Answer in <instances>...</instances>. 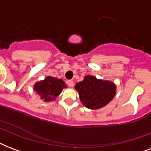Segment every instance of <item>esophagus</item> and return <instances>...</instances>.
<instances>
[{
	"label": "esophagus",
	"mask_w": 151,
	"mask_h": 151,
	"mask_svg": "<svg viewBox=\"0 0 151 151\" xmlns=\"http://www.w3.org/2000/svg\"><path fill=\"white\" fill-rule=\"evenodd\" d=\"M67 85H68L69 87L70 88H73V85H74V83H73V81H71V80H69L67 81Z\"/></svg>",
	"instance_id": "obj_1"
}]
</instances>
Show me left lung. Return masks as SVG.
<instances>
[{
  "mask_svg": "<svg viewBox=\"0 0 151 151\" xmlns=\"http://www.w3.org/2000/svg\"><path fill=\"white\" fill-rule=\"evenodd\" d=\"M80 100L85 107L97 110L107 105L116 94V85L110 81L97 79L87 75L82 81L76 84Z\"/></svg>",
  "mask_w": 151,
  "mask_h": 151,
  "instance_id": "left-lung-1",
  "label": "left lung"
}]
</instances>
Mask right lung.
<instances>
[{"label":"right lung","mask_w":151,"mask_h":151,"mask_svg":"<svg viewBox=\"0 0 151 151\" xmlns=\"http://www.w3.org/2000/svg\"><path fill=\"white\" fill-rule=\"evenodd\" d=\"M65 88H66V85L62 79L48 76L43 81L35 83L34 89L41 96V99L45 102H50L59 96Z\"/></svg>","instance_id":"obj_1"}]
</instances>
